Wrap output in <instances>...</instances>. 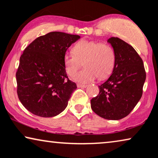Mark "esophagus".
I'll return each mask as SVG.
<instances>
[{"label":"esophagus","mask_w":158,"mask_h":158,"mask_svg":"<svg viewBox=\"0 0 158 158\" xmlns=\"http://www.w3.org/2000/svg\"><path fill=\"white\" fill-rule=\"evenodd\" d=\"M77 87H82V88H85L87 87V85H81V84H77Z\"/></svg>","instance_id":"esophagus-1"}]
</instances>
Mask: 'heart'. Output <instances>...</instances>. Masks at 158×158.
Instances as JSON below:
<instances>
[{"mask_svg": "<svg viewBox=\"0 0 158 158\" xmlns=\"http://www.w3.org/2000/svg\"><path fill=\"white\" fill-rule=\"evenodd\" d=\"M115 52L110 45L97 41L81 40L73 47V51L66 52L64 64L69 75L72 76L82 66L85 68L76 73L74 79L87 83L97 77L105 79L112 72L115 64Z\"/></svg>", "mask_w": 158, "mask_h": 158, "instance_id": "b5f03b06", "label": "heart"}]
</instances>
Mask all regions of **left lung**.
I'll return each mask as SVG.
<instances>
[{
	"label": "left lung",
	"mask_w": 158,
	"mask_h": 158,
	"mask_svg": "<svg viewBox=\"0 0 158 158\" xmlns=\"http://www.w3.org/2000/svg\"><path fill=\"white\" fill-rule=\"evenodd\" d=\"M108 42L115 52L114 68L90 102L99 116L119 120L127 116L142 98L146 72L142 59L131 45L118 37H112Z\"/></svg>",
	"instance_id": "8db88e82"
}]
</instances>
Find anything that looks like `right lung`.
<instances>
[{
    "label": "right lung",
    "instance_id": "1",
    "mask_svg": "<svg viewBox=\"0 0 158 158\" xmlns=\"http://www.w3.org/2000/svg\"><path fill=\"white\" fill-rule=\"evenodd\" d=\"M79 35L52 31L37 37L25 48L16 73L17 94L24 108L37 116L62 112L77 89L66 72L64 56Z\"/></svg>",
    "mask_w": 158,
    "mask_h": 158
}]
</instances>
